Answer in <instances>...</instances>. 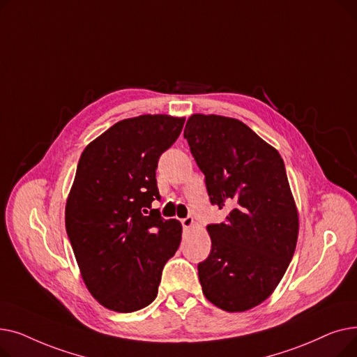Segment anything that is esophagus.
<instances>
[{
    "instance_id": "esophagus-1",
    "label": "esophagus",
    "mask_w": 357,
    "mask_h": 357,
    "mask_svg": "<svg viewBox=\"0 0 357 357\" xmlns=\"http://www.w3.org/2000/svg\"><path fill=\"white\" fill-rule=\"evenodd\" d=\"M181 221H182V226H183L186 230H190V229H192V227H194V218H192V217L182 218Z\"/></svg>"
}]
</instances>
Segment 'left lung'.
Returning <instances> with one entry per match:
<instances>
[{
    "mask_svg": "<svg viewBox=\"0 0 357 357\" xmlns=\"http://www.w3.org/2000/svg\"><path fill=\"white\" fill-rule=\"evenodd\" d=\"M183 137L205 175L211 204L230 210L210 224V256L198 265L205 298L229 312L268 299L294 256L299 218L278 150L240 120L192 114Z\"/></svg>",
    "mask_w": 357,
    "mask_h": 357,
    "instance_id": "obj_1",
    "label": "left lung"
}]
</instances>
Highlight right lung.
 I'll return each instance as SVG.
<instances>
[{
	"mask_svg": "<svg viewBox=\"0 0 357 357\" xmlns=\"http://www.w3.org/2000/svg\"><path fill=\"white\" fill-rule=\"evenodd\" d=\"M185 117L126 119L81 155L65 207V226L81 276L97 301L116 312L147 307L162 269L179 248L182 224L163 220L158 160L179 137Z\"/></svg>",
	"mask_w": 357,
	"mask_h": 357,
	"instance_id": "right-lung-1",
	"label": "right lung"
}]
</instances>
